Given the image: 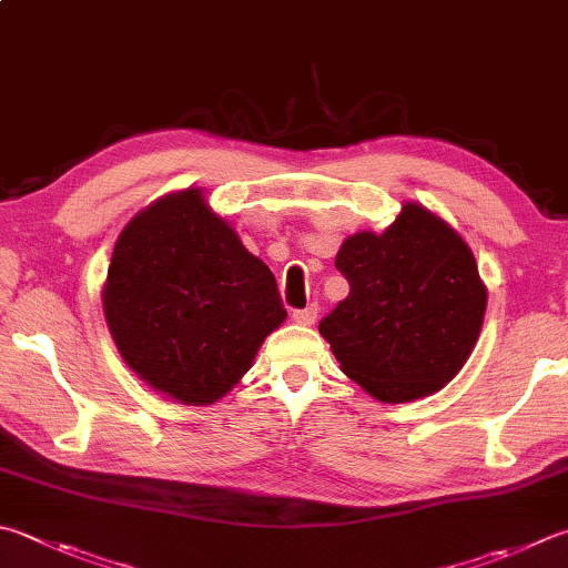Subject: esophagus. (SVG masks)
Listing matches in <instances>:
<instances>
[{
    "label": "esophagus",
    "instance_id": "34e87169",
    "mask_svg": "<svg viewBox=\"0 0 568 568\" xmlns=\"http://www.w3.org/2000/svg\"><path fill=\"white\" fill-rule=\"evenodd\" d=\"M316 314H318V306L312 304V306H306V308H296V312L292 314V318L296 321V324H302V326H312L314 321H316Z\"/></svg>",
    "mask_w": 568,
    "mask_h": 568
}]
</instances>
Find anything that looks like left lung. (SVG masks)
<instances>
[{
  "label": "left lung",
  "mask_w": 568,
  "mask_h": 568,
  "mask_svg": "<svg viewBox=\"0 0 568 568\" xmlns=\"http://www.w3.org/2000/svg\"><path fill=\"white\" fill-rule=\"evenodd\" d=\"M351 292L321 318L341 371L383 403L440 390L473 353L487 308L475 254L417 202L383 234L358 232L336 254Z\"/></svg>",
  "instance_id": "8db88e82"
}]
</instances>
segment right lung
<instances>
[{"mask_svg":"<svg viewBox=\"0 0 568 568\" xmlns=\"http://www.w3.org/2000/svg\"><path fill=\"white\" fill-rule=\"evenodd\" d=\"M103 314L118 353L148 385L210 405L252 368L286 308L270 266L190 187L125 224Z\"/></svg>","mask_w":568,"mask_h":568,"instance_id":"1","label":"right lung"}]
</instances>
